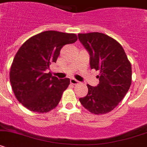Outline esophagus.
<instances>
[{
  "label": "esophagus",
  "mask_w": 147,
  "mask_h": 147,
  "mask_svg": "<svg viewBox=\"0 0 147 147\" xmlns=\"http://www.w3.org/2000/svg\"><path fill=\"white\" fill-rule=\"evenodd\" d=\"M70 83L72 84H73V85H77V84H79V81H77V80H75V79L72 78L70 80Z\"/></svg>",
  "instance_id": "esophagus-1"
}]
</instances>
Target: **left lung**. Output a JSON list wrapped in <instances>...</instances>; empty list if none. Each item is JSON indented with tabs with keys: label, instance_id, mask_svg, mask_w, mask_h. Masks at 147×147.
Wrapping results in <instances>:
<instances>
[{
	"label": "left lung",
	"instance_id": "left-lung-1",
	"mask_svg": "<svg viewBox=\"0 0 147 147\" xmlns=\"http://www.w3.org/2000/svg\"><path fill=\"white\" fill-rule=\"evenodd\" d=\"M90 56V67L99 70L97 86L87 84L88 93L79 98L83 107L95 115L106 114L123 100L132 84V66L122 46L100 32L78 34Z\"/></svg>",
	"mask_w": 147,
	"mask_h": 147
}]
</instances>
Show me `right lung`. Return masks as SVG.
<instances>
[{
    "instance_id": "1",
    "label": "right lung",
    "mask_w": 147,
    "mask_h": 147,
    "mask_svg": "<svg viewBox=\"0 0 147 147\" xmlns=\"http://www.w3.org/2000/svg\"><path fill=\"white\" fill-rule=\"evenodd\" d=\"M73 33L45 31L29 38L15 55L9 80L15 97L29 110L48 112L58 106L69 78L58 79L47 73L64 45L75 43Z\"/></svg>"
}]
</instances>
